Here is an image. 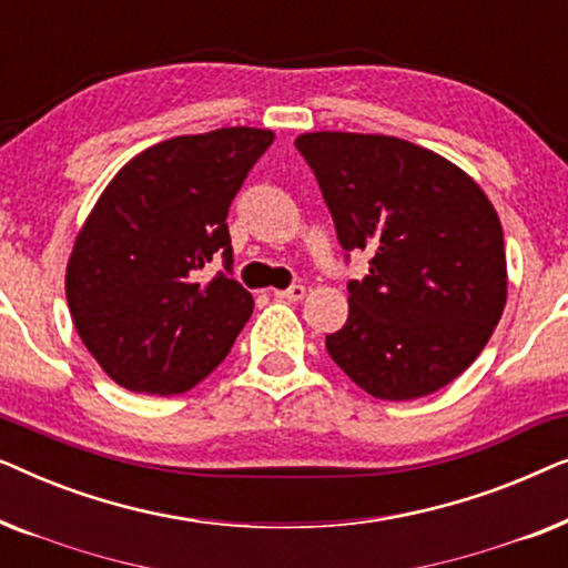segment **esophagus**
I'll use <instances>...</instances> for the list:
<instances>
[{
	"label": "esophagus",
	"mask_w": 568,
	"mask_h": 568,
	"mask_svg": "<svg viewBox=\"0 0 568 568\" xmlns=\"http://www.w3.org/2000/svg\"><path fill=\"white\" fill-rule=\"evenodd\" d=\"M305 294H307L305 286L294 284V286H290V290H276L274 297L282 302H300V300H305Z\"/></svg>",
	"instance_id": "1"
}]
</instances>
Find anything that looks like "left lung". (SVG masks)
<instances>
[{
  "instance_id": "left-lung-1",
  "label": "left lung",
  "mask_w": 568,
  "mask_h": 568,
  "mask_svg": "<svg viewBox=\"0 0 568 568\" xmlns=\"http://www.w3.org/2000/svg\"><path fill=\"white\" fill-rule=\"evenodd\" d=\"M315 170L344 251L372 253L348 284L331 359L379 400L424 398L476 362L507 305L499 214L442 154L385 134L294 139Z\"/></svg>"
}]
</instances>
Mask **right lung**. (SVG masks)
<instances>
[{
  "label": "right lung",
  "mask_w": 568,
  "mask_h": 568,
  "mask_svg": "<svg viewBox=\"0 0 568 568\" xmlns=\"http://www.w3.org/2000/svg\"><path fill=\"white\" fill-rule=\"evenodd\" d=\"M271 142L274 131L253 126L165 139L100 193L69 253L67 302L113 383L168 398L227 356L253 294L201 271L214 255L232 268L230 204Z\"/></svg>",
  "instance_id": "right-lung-1"
}]
</instances>
